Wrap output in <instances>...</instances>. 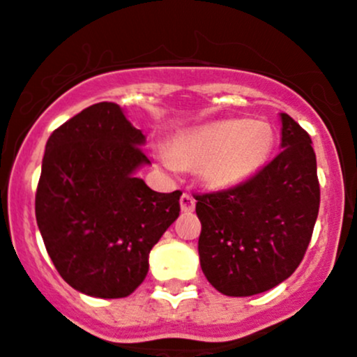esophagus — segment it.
<instances>
[{"label": "esophagus", "instance_id": "obj_1", "mask_svg": "<svg viewBox=\"0 0 357 357\" xmlns=\"http://www.w3.org/2000/svg\"><path fill=\"white\" fill-rule=\"evenodd\" d=\"M179 204H181L183 213H192L195 209V199L190 194H183L179 199Z\"/></svg>", "mask_w": 357, "mask_h": 357}]
</instances>
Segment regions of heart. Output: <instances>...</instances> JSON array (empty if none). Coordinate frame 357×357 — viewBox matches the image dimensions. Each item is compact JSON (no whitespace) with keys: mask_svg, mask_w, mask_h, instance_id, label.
Segmentation results:
<instances>
[{"mask_svg":"<svg viewBox=\"0 0 357 357\" xmlns=\"http://www.w3.org/2000/svg\"><path fill=\"white\" fill-rule=\"evenodd\" d=\"M273 144L275 133L268 123L225 119L176 141L172 162L186 167L204 165L206 181L227 188L254 176L269 158Z\"/></svg>","mask_w":357,"mask_h":357,"instance_id":"heart-1","label":"heart"}]
</instances>
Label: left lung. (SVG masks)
<instances>
[{
	"mask_svg": "<svg viewBox=\"0 0 357 357\" xmlns=\"http://www.w3.org/2000/svg\"><path fill=\"white\" fill-rule=\"evenodd\" d=\"M282 151L252 178L195 194L199 257L209 284L225 296H254L301 264L321 204L317 160L308 132L282 112Z\"/></svg>",
	"mask_w": 357,
	"mask_h": 357,
	"instance_id": "left-lung-1",
	"label": "left lung"
}]
</instances>
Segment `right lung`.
<instances>
[{
    "label": "right lung",
    "mask_w": 357,
    "mask_h": 357,
    "mask_svg": "<svg viewBox=\"0 0 357 357\" xmlns=\"http://www.w3.org/2000/svg\"><path fill=\"white\" fill-rule=\"evenodd\" d=\"M144 133L119 105H89L54 130L35 195L43 245L61 278L95 298H126L144 282L148 257L179 216L181 192H153L135 169L149 158Z\"/></svg>",
    "instance_id": "obj_1"
}]
</instances>
